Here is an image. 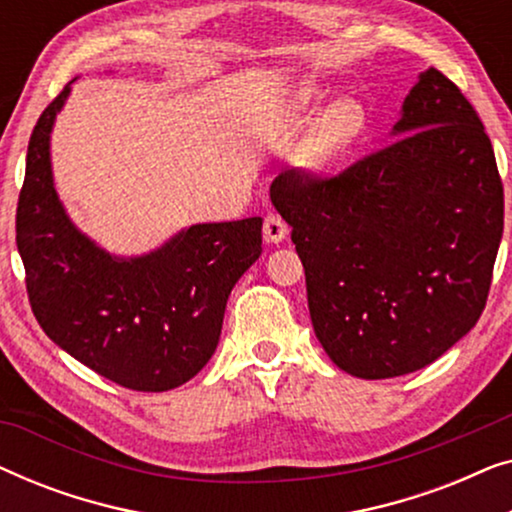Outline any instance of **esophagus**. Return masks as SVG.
Returning a JSON list of instances; mask_svg holds the SVG:
<instances>
[{
  "label": "esophagus",
  "instance_id": "1",
  "mask_svg": "<svg viewBox=\"0 0 512 512\" xmlns=\"http://www.w3.org/2000/svg\"><path fill=\"white\" fill-rule=\"evenodd\" d=\"M289 235V226H286V221L282 216L277 214H268L263 221V240L268 244H279L284 240V237Z\"/></svg>",
  "mask_w": 512,
  "mask_h": 512
}]
</instances>
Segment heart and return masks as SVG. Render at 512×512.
<instances>
[{"mask_svg": "<svg viewBox=\"0 0 512 512\" xmlns=\"http://www.w3.org/2000/svg\"><path fill=\"white\" fill-rule=\"evenodd\" d=\"M324 102V93L319 88L305 86L291 93L272 114L265 116L261 132L268 139H279L289 135L293 128L307 121ZM366 130V109L352 97L333 100L321 111L310 135L305 137L298 149V163L310 172H324L335 160L356 144V139Z\"/></svg>", "mask_w": 512, "mask_h": 512, "instance_id": "1", "label": "heart"}]
</instances>
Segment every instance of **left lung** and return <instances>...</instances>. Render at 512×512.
I'll return each mask as SVG.
<instances>
[{"label":"left lung","instance_id":"1","mask_svg":"<svg viewBox=\"0 0 512 512\" xmlns=\"http://www.w3.org/2000/svg\"><path fill=\"white\" fill-rule=\"evenodd\" d=\"M394 137L335 177L286 170L270 186L314 333L363 380L415 373L478 324L503 235L492 142L445 74H419Z\"/></svg>","mask_w":512,"mask_h":512}]
</instances>
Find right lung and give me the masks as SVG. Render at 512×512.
<instances>
[{
    "label": "right lung",
    "mask_w": 512,
    "mask_h": 512,
    "mask_svg": "<svg viewBox=\"0 0 512 512\" xmlns=\"http://www.w3.org/2000/svg\"><path fill=\"white\" fill-rule=\"evenodd\" d=\"M69 86L44 109L27 146L16 242L27 296L55 345L135 391H167L212 359L230 291L261 256V216L198 223L151 254L97 247L58 200L51 130Z\"/></svg>",
    "instance_id": "right-lung-1"
}]
</instances>
